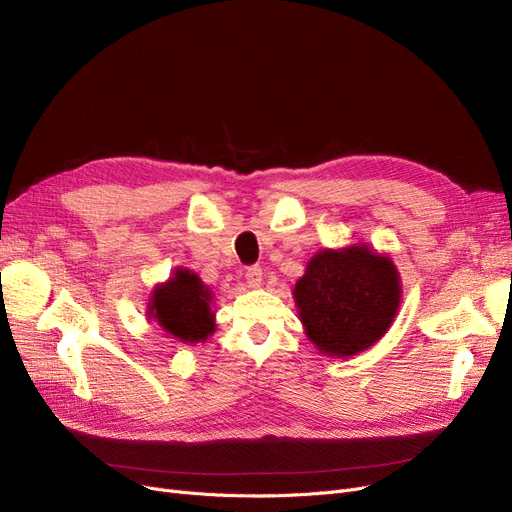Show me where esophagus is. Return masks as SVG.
<instances>
[{"instance_id":"obj_1","label":"esophagus","mask_w":512,"mask_h":512,"mask_svg":"<svg viewBox=\"0 0 512 512\" xmlns=\"http://www.w3.org/2000/svg\"><path fill=\"white\" fill-rule=\"evenodd\" d=\"M245 280H247V286H250V288H258L262 284V269L258 265L247 267Z\"/></svg>"}]
</instances>
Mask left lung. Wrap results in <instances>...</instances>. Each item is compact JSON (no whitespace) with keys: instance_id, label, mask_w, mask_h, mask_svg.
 Wrapping results in <instances>:
<instances>
[{"instance_id":"1","label":"left lung","mask_w":512,"mask_h":512,"mask_svg":"<svg viewBox=\"0 0 512 512\" xmlns=\"http://www.w3.org/2000/svg\"><path fill=\"white\" fill-rule=\"evenodd\" d=\"M292 294L309 342L322 354L344 359L374 346L389 331L401 282L389 256L361 243L318 252Z\"/></svg>"}]
</instances>
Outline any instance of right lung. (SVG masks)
I'll use <instances>...</instances> for the list:
<instances>
[{
    "mask_svg": "<svg viewBox=\"0 0 512 512\" xmlns=\"http://www.w3.org/2000/svg\"><path fill=\"white\" fill-rule=\"evenodd\" d=\"M211 290L188 269H177L168 282L151 292L147 316L179 342L198 344L215 331Z\"/></svg>",
    "mask_w": 512,
    "mask_h": 512,
    "instance_id": "right-lung-1",
    "label": "right lung"
}]
</instances>
